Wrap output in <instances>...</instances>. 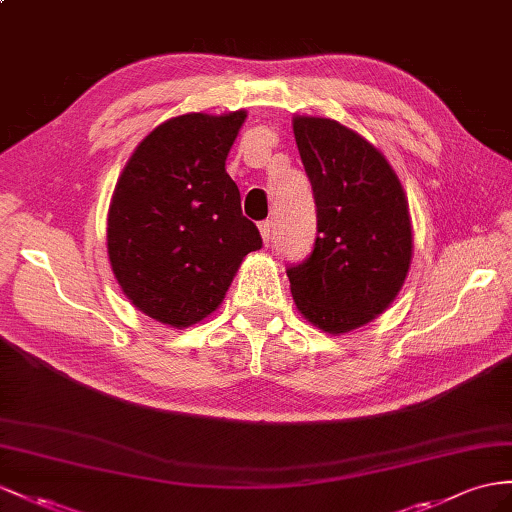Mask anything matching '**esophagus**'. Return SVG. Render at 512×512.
<instances>
[{
	"mask_svg": "<svg viewBox=\"0 0 512 512\" xmlns=\"http://www.w3.org/2000/svg\"><path fill=\"white\" fill-rule=\"evenodd\" d=\"M259 233H261V240H264V244L268 246L272 240V222L270 220L259 222Z\"/></svg>",
	"mask_w": 512,
	"mask_h": 512,
	"instance_id": "esophagus-1",
	"label": "esophagus"
}]
</instances>
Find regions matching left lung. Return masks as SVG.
I'll use <instances>...</instances> for the list:
<instances>
[{
	"label": "left lung",
	"instance_id": "obj_1",
	"mask_svg": "<svg viewBox=\"0 0 512 512\" xmlns=\"http://www.w3.org/2000/svg\"><path fill=\"white\" fill-rule=\"evenodd\" d=\"M318 212L311 255L287 268L296 309L331 335L370 324L396 300L413 259L409 201L387 157L324 116H294Z\"/></svg>",
	"mask_w": 512,
	"mask_h": 512
}]
</instances>
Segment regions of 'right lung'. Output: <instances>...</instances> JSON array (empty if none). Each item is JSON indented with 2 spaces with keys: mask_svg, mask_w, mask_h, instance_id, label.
Masks as SVG:
<instances>
[{
  "mask_svg": "<svg viewBox=\"0 0 512 512\" xmlns=\"http://www.w3.org/2000/svg\"><path fill=\"white\" fill-rule=\"evenodd\" d=\"M244 121L246 110L168 119L116 181L108 259L129 303L155 322L188 329L212 316L242 259L261 248L225 168Z\"/></svg>",
  "mask_w": 512,
  "mask_h": 512,
  "instance_id": "add662e5",
  "label": "right lung"
}]
</instances>
